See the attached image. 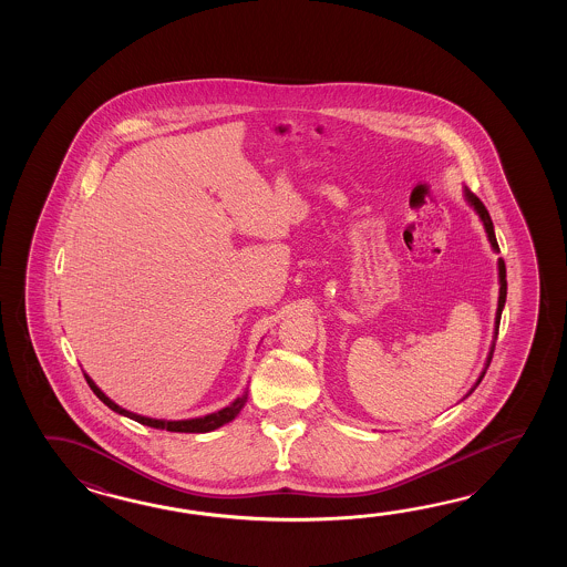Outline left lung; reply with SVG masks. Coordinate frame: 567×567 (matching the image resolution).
I'll use <instances>...</instances> for the list:
<instances>
[{
	"instance_id": "1",
	"label": "left lung",
	"mask_w": 567,
	"mask_h": 567,
	"mask_svg": "<svg viewBox=\"0 0 567 567\" xmlns=\"http://www.w3.org/2000/svg\"><path fill=\"white\" fill-rule=\"evenodd\" d=\"M464 194H466L468 203H471V205L474 206V210L478 213V217L482 218V223H484V229H486V233H488V241H491V245H493L494 251H498V243H496V237H494L493 220H491V215H488L486 206L482 205L481 198H478L476 194L471 193L468 188L464 190ZM498 278H501V293H498V308H496V320H494V324H496V328H494V338H496V334H498V324H501V313H503V308H505L506 300V267L505 261H503V259H498ZM493 352L494 347L493 349H491V354H488V361H486V369H488V364H491V361H493ZM482 377H484V373L481 374L478 383H481ZM478 383H476V385H478Z\"/></svg>"
}]
</instances>
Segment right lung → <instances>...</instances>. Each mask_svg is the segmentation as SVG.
Segmentation results:
<instances>
[{"label":"right lung","instance_id":"obj_1","mask_svg":"<svg viewBox=\"0 0 567 567\" xmlns=\"http://www.w3.org/2000/svg\"><path fill=\"white\" fill-rule=\"evenodd\" d=\"M85 379L89 386L93 389V393H95L96 398L101 399V401L107 405L109 410H113L115 413H121V415L130 417L133 422L142 423V425H150V427H156V430H168V432H181V434H206V432H213V430H217L220 425L233 422V420L237 417V413L243 410L245 401H247V391H245L241 398L235 399V401L230 403L229 408L217 411V413H210V415H205V417H196V420L164 422V420L142 417V415H137V413L123 410V408H120L117 403H113V401H111V399H109L107 395H105V393H103V391H101V389H99V386L89 379V374H85Z\"/></svg>","mask_w":567,"mask_h":567}]
</instances>
